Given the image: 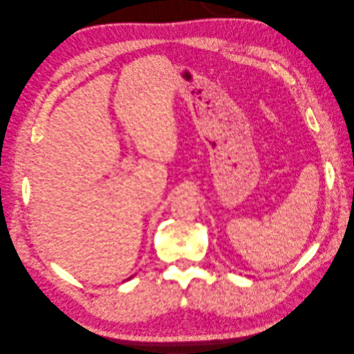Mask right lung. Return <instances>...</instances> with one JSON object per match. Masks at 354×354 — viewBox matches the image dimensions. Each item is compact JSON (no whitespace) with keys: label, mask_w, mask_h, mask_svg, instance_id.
Listing matches in <instances>:
<instances>
[{"label":"right lung","mask_w":354,"mask_h":354,"mask_svg":"<svg viewBox=\"0 0 354 354\" xmlns=\"http://www.w3.org/2000/svg\"><path fill=\"white\" fill-rule=\"evenodd\" d=\"M131 278H132V277H131ZM131 278H128V279H131Z\"/></svg>","instance_id":"add662e5"}]
</instances>
